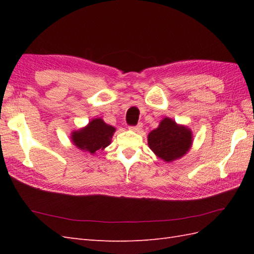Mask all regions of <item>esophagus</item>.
Segmentation results:
<instances>
[{"instance_id":"1","label":"esophagus","mask_w":254,"mask_h":254,"mask_svg":"<svg viewBox=\"0 0 254 254\" xmlns=\"http://www.w3.org/2000/svg\"><path fill=\"white\" fill-rule=\"evenodd\" d=\"M128 128H130V130H132V131H134V132H139L142 130V123H138L137 126H132Z\"/></svg>"}]
</instances>
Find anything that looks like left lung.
Segmentation results:
<instances>
[{
  "label": "left lung",
  "instance_id": "8db88e82",
  "mask_svg": "<svg viewBox=\"0 0 254 254\" xmlns=\"http://www.w3.org/2000/svg\"><path fill=\"white\" fill-rule=\"evenodd\" d=\"M192 145V133L188 127L178 126L169 118H165L159 127L148 134V146L165 161L182 157Z\"/></svg>",
  "mask_w": 254,
  "mask_h": 254
}]
</instances>
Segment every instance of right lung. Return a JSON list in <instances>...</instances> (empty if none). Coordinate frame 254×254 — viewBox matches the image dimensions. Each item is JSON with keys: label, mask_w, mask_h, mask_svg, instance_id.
<instances>
[{"label": "right lung", "mask_w": 254, "mask_h": 254, "mask_svg": "<svg viewBox=\"0 0 254 254\" xmlns=\"http://www.w3.org/2000/svg\"><path fill=\"white\" fill-rule=\"evenodd\" d=\"M115 131V127L108 126L101 119H94L86 127L72 133V142L79 149L94 154L110 144Z\"/></svg>", "instance_id": "obj_1"}]
</instances>
